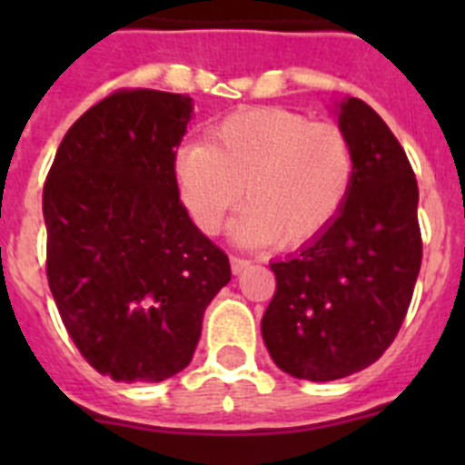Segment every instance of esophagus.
I'll use <instances>...</instances> for the list:
<instances>
[{
	"label": "esophagus",
	"instance_id": "obj_1",
	"mask_svg": "<svg viewBox=\"0 0 465 465\" xmlns=\"http://www.w3.org/2000/svg\"><path fill=\"white\" fill-rule=\"evenodd\" d=\"M252 265V261L249 258H242V256H230V268H232V274H240L244 272L246 268Z\"/></svg>",
	"mask_w": 465,
	"mask_h": 465
}]
</instances>
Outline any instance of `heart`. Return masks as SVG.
I'll return each mask as SVG.
<instances>
[{"label":"heart","instance_id":"heart-1","mask_svg":"<svg viewBox=\"0 0 465 465\" xmlns=\"http://www.w3.org/2000/svg\"><path fill=\"white\" fill-rule=\"evenodd\" d=\"M354 146L335 123L279 106L232 114L176 158L182 197L204 232L213 235L242 197L235 240L242 244H305L342 209L354 182Z\"/></svg>","mask_w":465,"mask_h":465}]
</instances>
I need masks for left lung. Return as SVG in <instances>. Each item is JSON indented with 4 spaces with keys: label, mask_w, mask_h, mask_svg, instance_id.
<instances>
[{
    "label": "left lung",
    "mask_w": 465,
    "mask_h": 465,
    "mask_svg": "<svg viewBox=\"0 0 465 465\" xmlns=\"http://www.w3.org/2000/svg\"><path fill=\"white\" fill-rule=\"evenodd\" d=\"M354 182L332 223L293 256L270 262L277 289L262 314L270 356L298 380L363 371L396 340L421 268L412 165L363 100L340 104Z\"/></svg>",
    "instance_id": "obj_1"
}]
</instances>
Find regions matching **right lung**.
<instances>
[{
    "instance_id": "right-lung-1",
    "label": "right lung",
    "mask_w": 465,
    "mask_h": 465,
    "mask_svg": "<svg viewBox=\"0 0 465 465\" xmlns=\"http://www.w3.org/2000/svg\"><path fill=\"white\" fill-rule=\"evenodd\" d=\"M191 114L186 94L116 90L69 127L44 183L57 312L81 356L116 381L183 371L230 282L228 256L179 200L174 160Z\"/></svg>"
}]
</instances>
